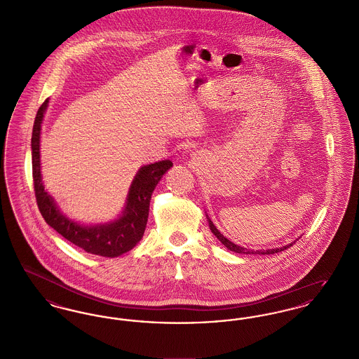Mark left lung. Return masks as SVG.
<instances>
[{"mask_svg":"<svg viewBox=\"0 0 359 359\" xmlns=\"http://www.w3.org/2000/svg\"><path fill=\"white\" fill-rule=\"evenodd\" d=\"M205 217H207L208 226H210V230L212 231V234L222 242L223 245L227 248V250H231V252H234V253H239V255H274V253H278V252H283V250L288 249V248H290V246L296 242V241H293L292 243H290V245H285V246H283V248L268 249V250H256V252H255V250H250V249H246V248H242V246H239V245H236V243H233L231 241H229L226 237H223V234H221V231L215 227V224L211 222V219L208 218V215H205Z\"/></svg>","mask_w":359,"mask_h":359,"instance_id":"obj_1","label":"left lung"}]
</instances>
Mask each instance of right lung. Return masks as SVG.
<instances>
[{"instance_id":"right-lung-1","label":"right lung","mask_w":359,"mask_h":359,"mask_svg":"<svg viewBox=\"0 0 359 359\" xmlns=\"http://www.w3.org/2000/svg\"><path fill=\"white\" fill-rule=\"evenodd\" d=\"M50 100L37 110L32 130V175L34 195L44 221L60 236L82 248L87 253L102 257H118L132 250L141 241L149 215V202L154 187L171 168V160H161L141 167L130 184L120 217L110 222L82 224L66 217L51 195L44 189L40 167L41 123Z\"/></svg>"}]
</instances>
